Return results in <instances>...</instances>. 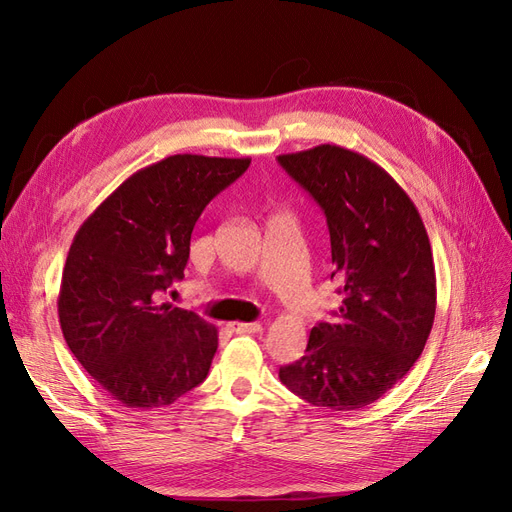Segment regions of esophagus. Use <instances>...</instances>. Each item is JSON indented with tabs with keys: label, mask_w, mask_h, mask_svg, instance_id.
I'll return each mask as SVG.
<instances>
[{
	"label": "esophagus",
	"mask_w": 512,
	"mask_h": 512,
	"mask_svg": "<svg viewBox=\"0 0 512 512\" xmlns=\"http://www.w3.org/2000/svg\"><path fill=\"white\" fill-rule=\"evenodd\" d=\"M230 329L234 333H257L261 331L259 323H230Z\"/></svg>",
	"instance_id": "esophagus-1"
}]
</instances>
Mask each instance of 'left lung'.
<instances>
[{"mask_svg": "<svg viewBox=\"0 0 512 512\" xmlns=\"http://www.w3.org/2000/svg\"><path fill=\"white\" fill-rule=\"evenodd\" d=\"M278 162L323 208L331 278L342 282V306L310 331L306 354L278 377L314 407H367L407 375L434 323L426 227L405 189L352 149L325 143Z\"/></svg>", "mask_w": 512, "mask_h": 512, "instance_id": "1", "label": "left lung"}]
</instances>
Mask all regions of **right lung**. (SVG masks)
<instances>
[{
  "label": "right lung",
  "mask_w": 512,
  "mask_h": 512,
  "mask_svg": "<svg viewBox=\"0 0 512 512\" xmlns=\"http://www.w3.org/2000/svg\"><path fill=\"white\" fill-rule=\"evenodd\" d=\"M251 158L168 156L130 175L75 234L63 268L59 320L80 365L130 409L175 403L204 382L217 329L162 304L183 278L206 204Z\"/></svg>",
  "instance_id": "add662e5"
}]
</instances>
